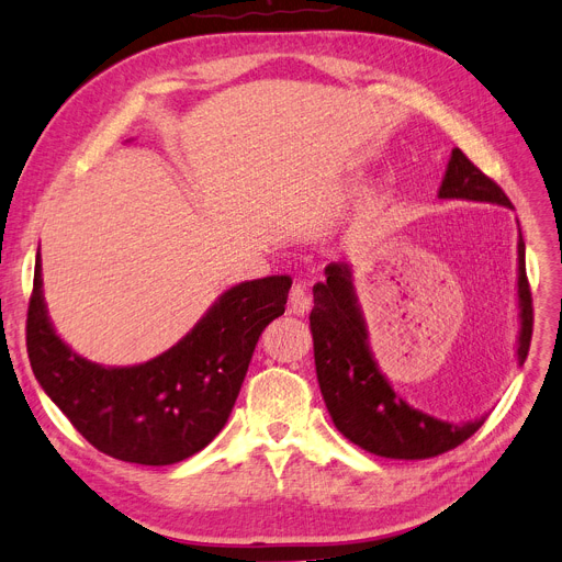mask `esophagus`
Returning <instances> with one entry per match:
<instances>
[{
  "label": "esophagus",
  "mask_w": 562,
  "mask_h": 562,
  "mask_svg": "<svg viewBox=\"0 0 562 562\" xmlns=\"http://www.w3.org/2000/svg\"><path fill=\"white\" fill-rule=\"evenodd\" d=\"M311 306H313V302H311V294H308L306 285L296 283L290 292V313L306 315L311 311Z\"/></svg>",
  "instance_id": "obj_1"
}]
</instances>
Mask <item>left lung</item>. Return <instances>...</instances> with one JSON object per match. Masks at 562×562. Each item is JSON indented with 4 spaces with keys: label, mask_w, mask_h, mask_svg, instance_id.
<instances>
[{
    "label": "left lung",
    "mask_w": 562,
    "mask_h": 562,
    "mask_svg": "<svg viewBox=\"0 0 562 562\" xmlns=\"http://www.w3.org/2000/svg\"><path fill=\"white\" fill-rule=\"evenodd\" d=\"M438 196L513 209L506 192L458 147L451 151ZM324 274L326 281L313 285L311 331L319 390L338 431L360 449L400 460L434 458L472 438L485 417L451 424L413 408L394 392L370 349L351 268L347 262H328ZM517 362L524 366L533 334V304L521 234L517 240Z\"/></svg>",
    "instance_id": "8db88e82"
}]
</instances>
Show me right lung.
I'll return each mask as SVG.
<instances>
[{
  "label": "right lung",
  "instance_id": "add662e5",
  "mask_svg": "<svg viewBox=\"0 0 562 562\" xmlns=\"http://www.w3.org/2000/svg\"><path fill=\"white\" fill-rule=\"evenodd\" d=\"M41 251L26 313L31 370L47 397L102 453L136 465H175L224 428L256 342L285 313V274L238 283L175 347L131 368H104L65 345L47 315Z\"/></svg>",
  "mask_w": 562,
  "mask_h": 562
}]
</instances>
